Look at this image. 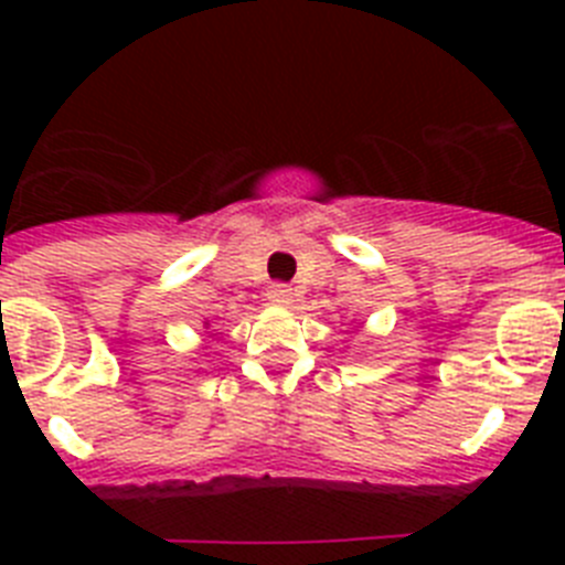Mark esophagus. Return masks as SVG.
Instances as JSON below:
<instances>
[{
	"label": "esophagus",
	"instance_id": "34e87169",
	"mask_svg": "<svg viewBox=\"0 0 565 565\" xmlns=\"http://www.w3.org/2000/svg\"><path fill=\"white\" fill-rule=\"evenodd\" d=\"M266 297H268V302H271V306H291V302H294V288L291 286H282V282H274V286H268Z\"/></svg>",
	"mask_w": 565,
	"mask_h": 565
}]
</instances>
